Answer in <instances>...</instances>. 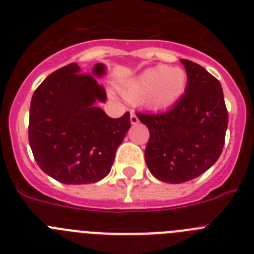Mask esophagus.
Masks as SVG:
<instances>
[{"label":"esophagus","mask_w":254,"mask_h":254,"mask_svg":"<svg viewBox=\"0 0 254 254\" xmlns=\"http://www.w3.org/2000/svg\"><path fill=\"white\" fill-rule=\"evenodd\" d=\"M130 123H131V124H138L139 123L138 116L135 115V113H132V111H131V114H130Z\"/></svg>","instance_id":"obj_1"}]
</instances>
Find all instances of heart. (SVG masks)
Here are the masks:
<instances>
[{"label": "heart", "mask_w": 254, "mask_h": 254, "mask_svg": "<svg viewBox=\"0 0 254 254\" xmlns=\"http://www.w3.org/2000/svg\"><path fill=\"white\" fill-rule=\"evenodd\" d=\"M187 85L188 75L183 68L158 65L125 81L120 91L132 103L145 101L154 110H165L183 98Z\"/></svg>", "instance_id": "heart-1"}]
</instances>
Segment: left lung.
Returning <instances> with one entry per match:
<instances>
[{
	"label": "left lung",
	"instance_id": "1",
	"mask_svg": "<svg viewBox=\"0 0 254 254\" xmlns=\"http://www.w3.org/2000/svg\"><path fill=\"white\" fill-rule=\"evenodd\" d=\"M182 64L188 75L183 98L164 113L136 114L150 134L146 165L156 179L170 184L191 181L209 169L222 154L228 127L220 82L193 61Z\"/></svg>",
	"mask_w": 254,
	"mask_h": 254
}]
</instances>
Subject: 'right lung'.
Here are the masks:
<instances>
[{
  "mask_svg": "<svg viewBox=\"0 0 254 254\" xmlns=\"http://www.w3.org/2000/svg\"><path fill=\"white\" fill-rule=\"evenodd\" d=\"M105 73L96 64L81 73L72 63L50 73L32 95L28 141L41 170L64 184H90L109 174L116 149L130 129V114L113 119L96 101L106 91L95 76Z\"/></svg>",
  "mask_w": 254,
  "mask_h": 254,
  "instance_id": "obj_1",
  "label": "right lung"
}]
</instances>
